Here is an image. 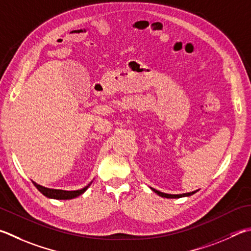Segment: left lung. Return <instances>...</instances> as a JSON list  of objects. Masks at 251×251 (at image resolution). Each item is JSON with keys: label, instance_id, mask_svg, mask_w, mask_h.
<instances>
[{"label": "left lung", "instance_id": "obj_1", "mask_svg": "<svg viewBox=\"0 0 251 251\" xmlns=\"http://www.w3.org/2000/svg\"><path fill=\"white\" fill-rule=\"evenodd\" d=\"M152 191L154 193H157L158 195H160V197L162 198H167V199H176V198H182V197H190V195L194 194L195 192H198L197 191H193V192H190V193H183V194H167V193H163V192H160V191H157L152 189Z\"/></svg>", "mask_w": 251, "mask_h": 251}]
</instances>
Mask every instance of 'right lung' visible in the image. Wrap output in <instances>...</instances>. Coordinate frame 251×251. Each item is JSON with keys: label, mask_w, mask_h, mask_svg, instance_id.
<instances>
[{"label": "right lung", "mask_w": 251, "mask_h": 251, "mask_svg": "<svg viewBox=\"0 0 251 251\" xmlns=\"http://www.w3.org/2000/svg\"><path fill=\"white\" fill-rule=\"evenodd\" d=\"M34 185L38 189L40 193H43L45 197L50 198V199H57V200H70L79 197L82 193H84L86 189L89 188L90 184H88L85 188L81 189V190H76V191H63V190H53V189H48L45 188V186H42L36 183V182L33 181Z\"/></svg>", "instance_id": "add662e5"}]
</instances>
